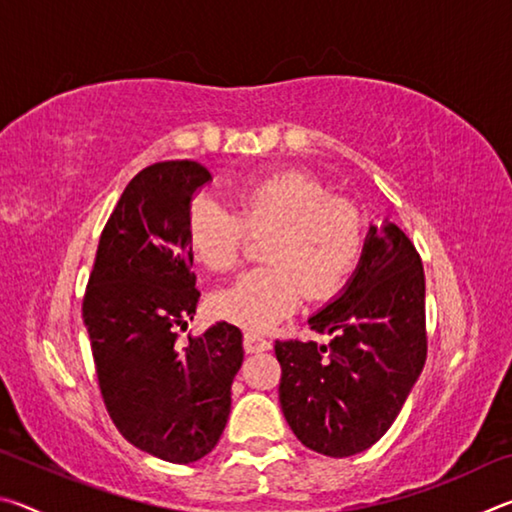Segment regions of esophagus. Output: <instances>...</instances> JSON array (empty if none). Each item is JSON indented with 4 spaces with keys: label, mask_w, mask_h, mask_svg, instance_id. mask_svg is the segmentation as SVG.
<instances>
[{
    "label": "esophagus",
    "mask_w": 512,
    "mask_h": 512,
    "mask_svg": "<svg viewBox=\"0 0 512 512\" xmlns=\"http://www.w3.org/2000/svg\"><path fill=\"white\" fill-rule=\"evenodd\" d=\"M271 341L266 339L264 334H259V332H255V329H246V334H244V348L248 350V352H264V350H271Z\"/></svg>",
    "instance_id": "esophagus-1"
}]
</instances>
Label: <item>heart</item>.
Wrapping results in <instances>:
<instances>
[{"instance_id": "1", "label": "heart", "mask_w": 512, "mask_h": 512, "mask_svg": "<svg viewBox=\"0 0 512 512\" xmlns=\"http://www.w3.org/2000/svg\"><path fill=\"white\" fill-rule=\"evenodd\" d=\"M248 232H271L264 248L271 264L221 289L214 309L253 329L273 327L296 311L305 289L316 300L334 296L363 246L359 207L296 169L248 180L237 192V214L207 198L189 214V246L212 271L239 264Z\"/></svg>"}]
</instances>
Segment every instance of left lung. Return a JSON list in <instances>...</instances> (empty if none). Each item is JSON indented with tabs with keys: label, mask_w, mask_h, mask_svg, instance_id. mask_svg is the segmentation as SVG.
I'll use <instances>...</instances> for the list:
<instances>
[{
	"label": "left lung",
	"mask_w": 512,
	"mask_h": 512,
	"mask_svg": "<svg viewBox=\"0 0 512 512\" xmlns=\"http://www.w3.org/2000/svg\"><path fill=\"white\" fill-rule=\"evenodd\" d=\"M424 266L395 223L372 225L343 296L309 318L329 343L277 339L280 404L318 454L363 452L391 429L427 359Z\"/></svg>",
	"instance_id": "8db88e82"
}]
</instances>
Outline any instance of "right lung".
<instances>
[{
    "label": "right lung",
    "instance_id": "obj_1",
    "mask_svg": "<svg viewBox=\"0 0 512 512\" xmlns=\"http://www.w3.org/2000/svg\"><path fill=\"white\" fill-rule=\"evenodd\" d=\"M201 162L167 160L126 185L101 232L83 296L99 391L128 443L187 465L210 454L230 415L244 361L241 329H178L196 314L189 203L210 180Z\"/></svg>",
    "mask_w": 512,
    "mask_h": 512
}]
</instances>
